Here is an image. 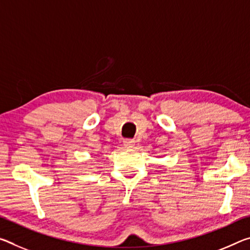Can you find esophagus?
<instances>
[{"mask_svg":"<svg viewBox=\"0 0 250 250\" xmlns=\"http://www.w3.org/2000/svg\"><path fill=\"white\" fill-rule=\"evenodd\" d=\"M124 145H125V146H126V148H132V146H134V141L132 139H125Z\"/></svg>","mask_w":250,"mask_h":250,"instance_id":"esophagus-1","label":"esophagus"}]
</instances>
